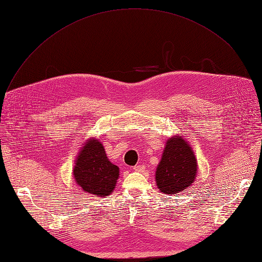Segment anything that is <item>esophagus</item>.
Segmentation results:
<instances>
[{"mask_svg": "<svg viewBox=\"0 0 262 262\" xmlns=\"http://www.w3.org/2000/svg\"><path fill=\"white\" fill-rule=\"evenodd\" d=\"M134 170L135 171H138V172H142L144 170V166H140V164H138V166H135L134 167Z\"/></svg>", "mask_w": 262, "mask_h": 262, "instance_id": "esophagus-1", "label": "esophagus"}]
</instances>
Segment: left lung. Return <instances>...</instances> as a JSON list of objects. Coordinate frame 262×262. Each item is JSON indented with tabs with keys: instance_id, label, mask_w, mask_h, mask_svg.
Here are the masks:
<instances>
[{
	"instance_id": "obj_1",
	"label": "left lung",
	"mask_w": 262,
	"mask_h": 262,
	"mask_svg": "<svg viewBox=\"0 0 262 262\" xmlns=\"http://www.w3.org/2000/svg\"><path fill=\"white\" fill-rule=\"evenodd\" d=\"M198 170L195 156L181 137L168 140L156 171V184L160 192L180 193L194 182Z\"/></svg>"
}]
</instances>
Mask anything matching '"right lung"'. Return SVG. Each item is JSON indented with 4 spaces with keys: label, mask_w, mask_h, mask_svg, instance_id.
Here are the masks:
<instances>
[{
    "label": "right lung",
    "mask_w": 262,
    "mask_h": 262,
    "mask_svg": "<svg viewBox=\"0 0 262 262\" xmlns=\"http://www.w3.org/2000/svg\"><path fill=\"white\" fill-rule=\"evenodd\" d=\"M73 175L84 192L107 196L119 177V168L110 162L99 140H91L80 150Z\"/></svg>",
    "instance_id": "obj_1"
}]
</instances>
